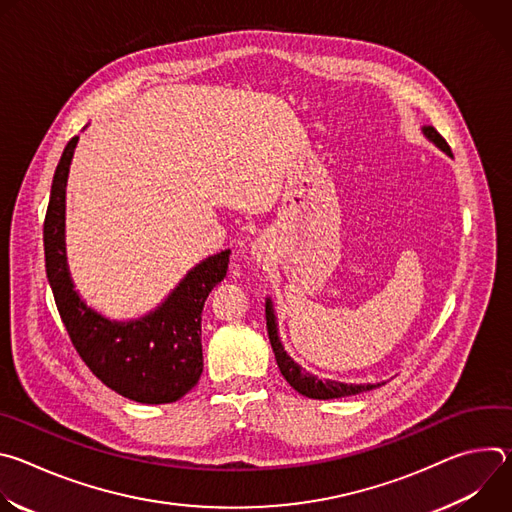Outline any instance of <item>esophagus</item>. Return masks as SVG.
I'll return each mask as SVG.
<instances>
[{
  "instance_id": "obj_1",
  "label": "esophagus",
  "mask_w": 512,
  "mask_h": 512,
  "mask_svg": "<svg viewBox=\"0 0 512 512\" xmlns=\"http://www.w3.org/2000/svg\"><path fill=\"white\" fill-rule=\"evenodd\" d=\"M263 249H265V247H263V243H261V241H257V243L253 245V255L261 257V255H263Z\"/></svg>"
}]
</instances>
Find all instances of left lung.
Listing matches in <instances>:
<instances>
[{"instance_id": "1", "label": "left lung", "mask_w": 512, "mask_h": 512, "mask_svg": "<svg viewBox=\"0 0 512 512\" xmlns=\"http://www.w3.org/2000/svg\"><path fill=\"white\" fill-rule=\"evenodd\" d=\"M423 135L435 145V148H440L444 154H448L452 158V150L448 141L435 131V127L431 125H423L421 127ZM265 318H267V332H269V342L271 348L275 352V360H277V367L283 375V379L294 387L300 395L310 397V399H338V397H348V395H358L362 391H373L377 387H381L383 383L377 385H356V383H340V381H330V379H318L316 375H310L306 369H302L300 364L291 358L281 340H279V328H277V318H275V310H273V302L267 298L265 300Z\"/></svg>"}]
</instances>
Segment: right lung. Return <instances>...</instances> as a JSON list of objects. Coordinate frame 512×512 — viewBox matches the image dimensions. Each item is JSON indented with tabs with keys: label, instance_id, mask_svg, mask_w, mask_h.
I'll return each mask as SVG.
<instances>
[{
	"label": "right lung",
	"instance_id": "obj_1",
	"mask_svg": "<svg viewBox=\"0 0 512 512\" xmlns=\"http://www.w3.org/2000/svg\"><path fill=\"white\" fill-rule=\"evenodd\" d=\"M79 137H72L54 172L44 221L46 275L66 332L93 375L115 393L148 405L174 403L202 375V310L229 269L231 251L192 267L170 296L135 320H111L79 296L66 263V180Z\"/></svg>",
	"mask_w": 512,
	"mask_h": 512
}]
</instances>
